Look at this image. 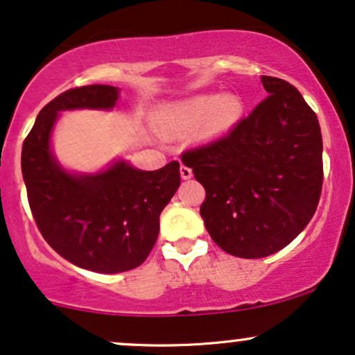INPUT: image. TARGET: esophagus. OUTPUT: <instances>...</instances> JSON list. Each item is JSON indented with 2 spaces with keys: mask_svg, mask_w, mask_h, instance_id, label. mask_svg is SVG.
Returning <instances> with one entry per match:
<instances>
[{
  "mask_svg": "<svg viewBox=\"0 0 355 355\" xmlns=\"http://www.w3.org/2000/svg\"><path fill=\"white\" fill-rule=\"evenodd\" d=\"M181 178L182 179H189L191 176H193V169L191 168H187V166H184V164H181Z\"/></svg>",
  "mask_w": 355,
  "mask_h": 355,
  "instance_id": "34e87169",
  "label": "esophagus"
}]
</instances>
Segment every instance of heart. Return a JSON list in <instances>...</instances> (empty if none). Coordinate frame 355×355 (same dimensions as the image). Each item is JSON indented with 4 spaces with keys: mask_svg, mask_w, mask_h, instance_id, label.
<instances>
[{
    "mask_svg": "<svg viewBox=\"0 0 355 355\" xmlns=\"http://www.w3.org/2000/svg\"><path fill=\"white\" fill-rule=\"evenodd\" d=\"M241 114L243 104L236 96L201 94L166 110L162 123L176 132L199 128L202 136H218L234 126Z\"/></svg>",
    "mask_w": 355,
    "mask_h": 355,
    "instance_id": "b5f03b06",
    "label": "heart"
}]
</instances>
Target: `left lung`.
<instances>
[{"label": "left lung", "mask_w": 355, "mask_h": 355, "mask_svg": "<svg viewBox=\"0 0 355 355\" xmlns=\"http://www.w3.org/2000/svg\"><path fill=\"white\" fill-rule=\"evenodd\" d=\"M268 98L220 139L181 156L206 189L201 218L223 251L259 259L302 232L322 191L315 112L284 79L262 76Z\"/></svg>", "instance_id": "obj_1"}]
</instances>
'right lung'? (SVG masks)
Masks as SVG:
<instances>
[{"label":"right lung","instance_id":"obj_1","mask_svg":"<svg viewBox=\"0 0 355 355\" xmlns=\"http://www.w3.org/2000/svg\"><path fill=\"white\" fill-rule=\"evenodd\" d=\"M114 86L68 89L40 111L23 143L21 171L36 226L51 248L78 268L116 274L141 266L159 234L161 211L181 184L179 162L141 171L126 161L94 174L68 173L51 151L61 111L112 110Z\"/></svg>","mask_w":355,"mask_h":355}]
</instances>
